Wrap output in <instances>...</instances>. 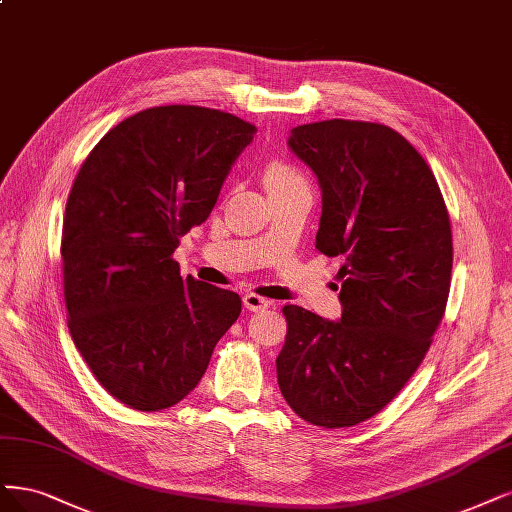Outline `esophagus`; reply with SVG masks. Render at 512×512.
<instances>
[{"label":"esophagus","instance_id":"1","mask_svg":"<svg viewBox=\"0 0 512 512\" xmlns=\"http://www.w3.org/2000/svg\"><path fill=\"white\" fill-rule=\"evenodd\" d=\"M243 305L248 311H262V309L271 307V301H267V298H262L254 292H248V294H243Z\"/></svg>","mask_w":512,"mask_h":512}]
</instances>
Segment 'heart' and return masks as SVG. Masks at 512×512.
I'll use <instances>...</instances> for the list:
<instances>
[{"label":"heart","mask_w":512,"mask_h":512,"mask_svg":"<svg viewBox=\"0 0 512 512\" xmlns=\"http://www.w3.org/2000/svg\"><path fill=\"white\" fill-rule=\"evenodd\" d=\"M264 182H267L269 192L284 190V188H298V186L309 188L301 169L294 167L288 161H281V158H275V161H271L267 169H264Z\"/></svg>","instance_id":"b5f03b06"}]
</instances>
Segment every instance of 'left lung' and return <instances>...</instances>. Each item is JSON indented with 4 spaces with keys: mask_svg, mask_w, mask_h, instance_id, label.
I'll list each match as a JSON object with an SVG mask.
<instances>
[{
    "mask_svg": "<svg viewBox=\"0 0 512 512\" xmlns=\"http://www.w3.org/2000/svg\"><path fill=\"white\" fill-rule=\"evenodd\" d=\"M292 152L322 188L315 248L343 256V313L286 305L277 383L313 426L351 428L402 390L443 320L453 267L449 211L432 169L377 122L332 118L292 129Z\"/></svg>",
    "mask_w": 512,
    "mask_h": 512,
    "instance_id": "obj_1",
    "label": "left lung"
}]
</instances>
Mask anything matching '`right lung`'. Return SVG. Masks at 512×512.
Masks as SVG:
<instances>
[{
	"label": "right lung",
	"mask_w": 512,
	"mask_h": 512,
	"mask_svg": "<svg viewBox=\"0 0 512 512\" xmlns=\"http://www.w3.org/2000/svg\"><path fill=\"white\" fill-rule=\"evenodd\" d=\"M256 127L201 105L125 118L69 190L61 258L67 326L103 390L163 411L195 390L239 294L182 277L173 252L207 220Z\"/></svg>",
	"instance_id": "add662e5"
}]
</instances>
